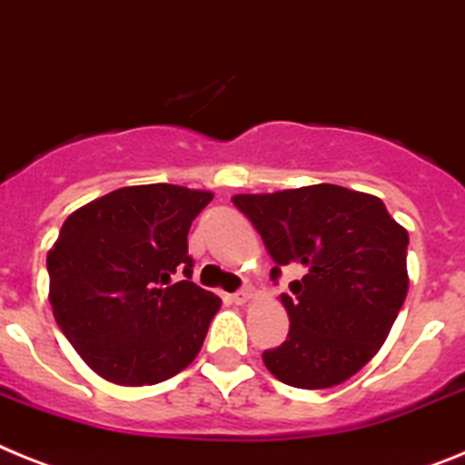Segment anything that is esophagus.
<instances>
[{"label":"esophagus","mask_w":465,"mask_h":465,"mask_svg":"<svg viewBox=\"0 0 465 465\" xmlns=\"http://www.w3.org/2000/svg\"><path fill=\"white\" fill-rule=\"evenodd\" d=\"M251 298H252V288L245 286V288H241V291L233 292L232 302H236V305H245V302H248Z\"/></svg>","instance_id":"1"}]
</instances>
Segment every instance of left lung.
I'll return each mask as SVG.
<instances>
[{"label":"left lung","instance_id":"1","mask_svg":"<svg viewBox=\"0 0 465 465\" xmlns=\"http://www.w3.org/2000/svg\"><path fill=\"white\" fill-rule=\"evenodd\" d=\"M233 205L252 222L281 267L305 269L281 302L288 338L262 354L281 383L323 390L345 383L388 338L409 291V233L371 193L335 184L276 193H239Z\"/></svg>","mask_w":465,"mask_h":465}]
</instances>
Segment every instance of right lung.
Returning <instances> with one entry per match:
<instances>
[{
  "mask_svg": "<svg viewBox=\"0 0 465 465\" xmlns=\"http://www.w3.org/2000/svg\"><path fill=\"white\" fill-rule=\"evenodd\" d=\"M210 191L124 186L82 205L46 252L54 319L92 371L163 383L201 352L222 300L191 281L189 229Z\"/></svg>",
  "mask_w": 465,
  "mask_h": 465,
  "instance_id": "right-lung-1",
  "label": "right lung"
}]
</instances>
